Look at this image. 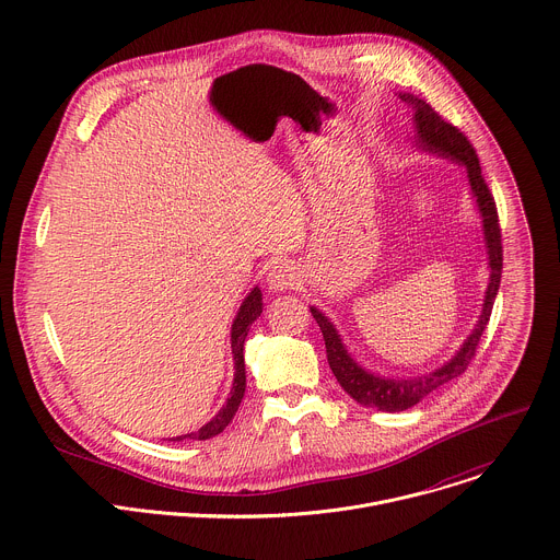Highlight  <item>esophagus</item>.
<instances>
[{"label":"esophagus","instance_id":"esophagus-1","mask_svg":"<svg viewBox=\"0 0 560 560\" xmlns=\"http://www.w3.org/2000/svg\"><path fill=\"white\" fill-rule=\"evenodd\" d=\"M298 280H300L298 267L289 260H278L267 271V287L273 293H280V291H287V289L295 287Z\"/></svg>","mask_w":560,"mask_h":560}]
</instances>
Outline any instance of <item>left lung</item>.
<instances>
[{
  "label": "left lung",
  "instance_id": "8db88e82",
  "mask_svg": "<svg viewBox=\"0 0 560 560\" xmlns=\"http://www.w3.org/2000/svg\"><path fill=\"white\" fill-rule=\"evenodd\" d=\"M400 101L411 109V125H413V147L427 155H435L448 160L466 171V182L470 197L475 199V208L481 219V234H483V249H486V265H488V284L483 291V302L479 317L470 330V335L462 341L455 354L444 361L440 368L418 374V376H383L378 372L368 370L361 365L350 350L346 348L337 326L330 322L326 313L317 306H311L315 322L324 335L328 365L343 387L357 402L363 407H374L378 411H405L418 405L424 396H429L440 385L457 378L470 363L479 337L490 319V311L499 291L501 282V234L497 221L494 199L481 177V166L475 155V149L453 125L444 122L424 101L409 92H398Z\"/></svg>",
  "mask_w": 560,
  "mask_h": 560
}]
</instances>
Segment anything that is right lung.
<instances>
[{"label": "right lung", "mask_w": 560, "mask_h": 560, "mask_svg": "<svg viewBox=\"0 0 560 560\" xmlns=\"http://www.w3.org/2000/svg\"><path fill=\"white\" fill-rule=\"evenodd\" d=\"M262 313V291L260 287L256 284L247 298L243 300L234 322H232V357H234V381H232V389H230V396L225 400V405L219 409V413L208 420L201 429L197 431H190L186 435H177L173 440L182 442V440H210L214 435H219L234 418V413L238 411V405L245 396V387H247V378H245V357H243V348H245V339H247V332L252 328V324L260 317Z\"/></svg>", "instance_id": "obj_1"}]
</instances>
